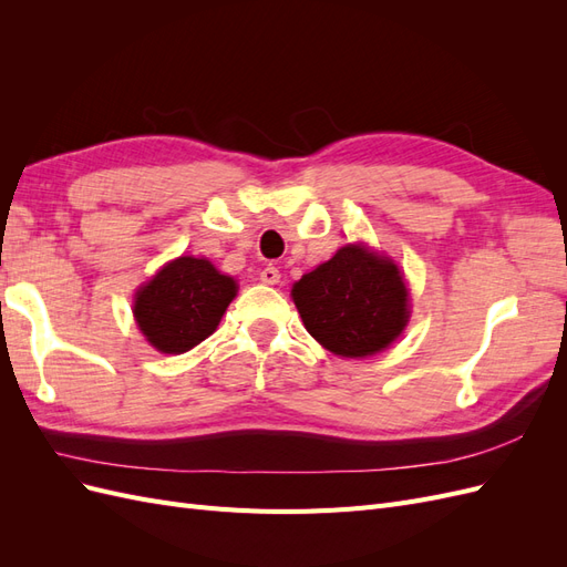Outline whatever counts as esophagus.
I'll use <instances>...</instances> for the list:
<instances>
[{"instance_id": "34e87169", "label": "esophagus", "mask_w": 567, "mask_h": 567, "mask_svg": "<svg viewBox=\"0 0 567 567\" xmlns=\"http://www.w3.org/2000/svg\"><path fill=\"white\" fill-rule=\"evenodd\" d=\"M260 281H265V284H279L281 281V271L277 269V267H265L262 271H260Z\"/></svg>"}]
</instances>
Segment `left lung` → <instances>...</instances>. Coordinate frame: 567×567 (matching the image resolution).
Segmentation results:
<instances>
[{"label":"left lung","instance_id":"1","mask_svg":"<svg viewBox=\"0 0 567 567\" xmlns=\"http://www.w3.org/2000/svg\"><path fill=\"white\" fill-rule=\"evenodd\" d=\"M305 329L338 357H371L392 346L409 321V290L390 257L362 244L340 248L293 284Z\"/></svg>","mask_w":567,"mask_h":567}]
</instances>
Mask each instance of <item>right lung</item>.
<instances>
[{
	"instance_id": "add662e5",
	"label": "right lung",
	"mask_w": 567,
	"mask_h": 567,
	"mask_svg": "<svg viewBox=\"0 0 567 567\" xmlns=\"http://www.w3.org/2000/svg\"><path fill=\"white\" fill-rule=\"evenodd\" d=\"M236 290V281L210 260L182 255L136 290L132 312L153 348L182 354L215 333Z\"/></svg>"
}]
</instances>
